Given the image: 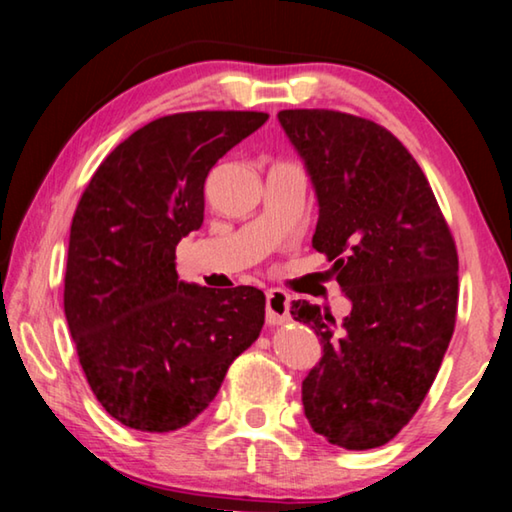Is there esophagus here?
I'll list each match as a JSON object with an SVG mask.
<instances>
[{
  "label": "esophagus",
  "mask_w": 512,
  "mask_h": 512,
  "mask_svg": "<svg viewBox=\"0 0 512 512\" xmlns=\"http://www.w3.org/2000/svg\"><path fill=\"white\" fill-rule=\"evenodd\" d=\"M289 321V296L282 289H271L266 294V323L282 326Z\"/></svg>",
  "instance_id": "34e87169"
}]
</instances>
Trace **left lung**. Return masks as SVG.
Listing matches in <instances>:
<instances>
[{
    "label": "left lung",
    "mask_w": 512,
    "mask_h": 512,
    "mask_svg": "<svg viewBox=\"0 0 512 512\" xmlns=\"http://www.w3.org/2000/svg\"><path fill=\"white\" fill-rule=\"evenodd\" d=\"M278 120L319 202L312 246L351 300L339 323L319 305L291 303L323 348L303 380L305 417L330 444L376 449L415 415L449 348L456 243L424 170L385 127L328 109Z\"/></svg>",
    "instance_id": "8db88e82"
}]
</instances>
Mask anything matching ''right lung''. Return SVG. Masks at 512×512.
I'll return each mask as SVG.
<instances>
[{"mask_svg": "<svg viewBox=\"0 0 512 512\" xmlns=\"http://www.w3.org/2000/svg\"><path fill=\"white\" fill-rule=\"evenodd\" d=\"M259 111L152 120L88 182L70 227L63 307L97 401L120 424H191L264 326V291L209 289L175 271V246L205 218V180L257 132Z\"/></svg>", "mask_w": 512, "mask_h": 512, "instance_id": "right-lung-1", "label": "right lung"}]
</instances>
